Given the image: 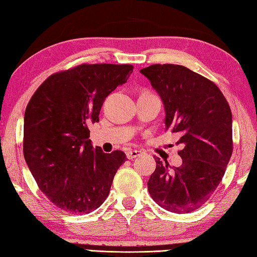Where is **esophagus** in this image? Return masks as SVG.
I'll use <instances>...</instances> for the list:
<instances>
[{"mask_svg":"<svg viewBox=\"0 0 257 257\" xmlns=\"http://www.w3.org/2000/svg\"><path fill=\"white\" fill-rule=\"evenodd\" d=\"M142 154H143L142 150H129V152H127V154H125V156H127L128 159H135Z\"/></svg>","mask_w":257,"mask_h":257,"instance_id":"esophagus-1","label":"esophagus"}]
</instances>
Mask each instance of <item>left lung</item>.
I'll use <instances>...</instances> for the list:
<instances>
[{"instance_id": "obj_1", "label": "left lung", "mask_w": 257, "mask_h": 257, "mask_svg": "<svg viewBox=\"0 0 257 257\" xmlns=\"http://www.w3.org/2000/svg\"><path fill=\"white\" fill-rule=\"evenodd\" d=\"M163 100L166 130L179 134V167L156 157L148 180L152 198L177 214L190 213L209 199L233 153L232 111L217 85L188 68L153 64L140 70Z\"/></svg>"}]
</instances>
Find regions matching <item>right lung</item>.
<instances>
[{
    "instance_id": "1",
    "label": "right lung",
    "mask_w": 257,
    "mask_h": 257,
    "mask_svg": "<svg viewBox=\"0 0 257 257\" xmlns=\"http://www.w3.org/2000/svg\"><path fill=\"white\" fill-rule=\"evenodd\" d=\"M133 73L130 64H81L49 77L24 113L23 154L44 195L65 212L88 214L108 197L125 162L91 144L89 124L99 122L105 97Z\"/></svg>"
}]
</instances>
